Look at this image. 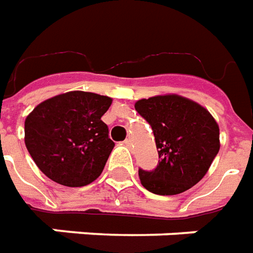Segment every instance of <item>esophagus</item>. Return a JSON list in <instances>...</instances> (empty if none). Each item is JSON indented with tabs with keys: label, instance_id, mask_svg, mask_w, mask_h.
Returning <instances> with one entry per match:
<instances>
[{
	"label": "esophagus",
	"instance_id": "34e87169",
	"mask_svg": "<svg viewBox=\"0 0 253 253\" xmlns=\"http://www.w3.org/2000/svg\"><path fill=\"white\" fill-rule=\"evenodd\" d=\"M124 144H125V146H126V147H129V148H130V147H132V140H130V139H126V140L124 141Z\"/></svg>",
	"mask_w": 253,
	"mask_h": 253
}]
</instances>
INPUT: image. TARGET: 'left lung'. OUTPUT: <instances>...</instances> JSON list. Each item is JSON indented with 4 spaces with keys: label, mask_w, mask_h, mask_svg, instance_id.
Listing matches in <instances>:
<instances>
[{
    "label": "left lung",
    "mask_w": 253,
    "mask_h": 253,
    "mask_svg": "<svg viewBox=\"0 0 253 253\" xmlns=\"http://www.w3.org/2000/svg\"><path fill=\"white\" fill-rule=\"evenodd\" d=\"M151 125L161 161L139 169L140 182L155 195H178L196 185L219 151V126L207 109L180 95H158L135 103Z\"/></svg>",
    "instance_id": "obj_1"
}]
</instances>
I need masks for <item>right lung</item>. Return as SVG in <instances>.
I'll return each mask as SVG.
<instances>
[{
    "label": "right lung",
    "mask_w": 253,
    "mask_h": 253,
    "mask_svg": "<svg viewBox=\"0 0 253 253\" xmlns=\"http://www.w3.org/2000/svg\"><path fill=\"white\" fill-rule=\"evenodd\" d=\"M110 105L105 95L69 91L27 116L26 147L44 175L65 187H84L101 175L114 147L101 120Z\"/></svg>",
    "instance_id": "1"
}]
</instances>
